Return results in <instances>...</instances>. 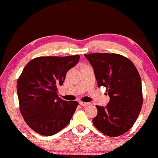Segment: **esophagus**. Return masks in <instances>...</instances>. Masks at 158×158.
I'll return each instance as SVG.
<instances>
[{
    "mask_svg": "<svg viewBox=\"0 0 158 158\" xmlns=\"http://www.w3.org/2000/svg\"><path fill=\"white\" fill-rule=\"evenodd\" d=\"M79 103H80V105L82 106H89V105H90V103L83 102V101H80Z\"/></svg>",
    "mask_w": 158,
    "mask_h": 158,
    "instance_id": "34e87169",
    "label": "esophagus"
}]
</instances>
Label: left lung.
Listing matches in <instances>:
<instances>
[{
    "mask_svg": "<svg viewBox=\"0 0 158 158\" xmlns=\"http://www.w3.org/2000/svg\"><path fill=\"white\" fill-rule=\"evenodd\" d=\"M94 70L98 87L104 86L110 97L106 107L96 106L98 114L93 124L99 131L116 137L126 133L141 111V77L133 62L118 54L84 55Z\"/></svg>",
    "mask_w": 158,
    "mask_h": 158,
    "instance_id": "1",
    "label": "left lung"
}]
</instances>
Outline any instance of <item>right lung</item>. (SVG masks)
I'll return each instance as SVG.
<instances>
[{"label":"right lung","instance_id":"right-lung-1","mask_svg":"<svg viewBox=\"0 0 158 158\" xmlns=\"http://www.w3.org/2000/svg\"><path fill=\"white\" fill-rule=\"evenodd\" d=\"M78 55L39 57L28 62L17 81L19 109L30 128L51 136L69 124L78 102L60 99L57 88L79 61Z\"/></svg>","mask_w":158,"mask_h":158}]
</instances>
